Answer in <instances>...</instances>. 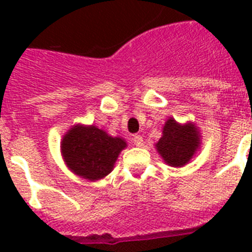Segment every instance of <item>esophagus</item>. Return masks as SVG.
<instances>
[{"mask_svg":"<svg viewBox=\"0 0 252 252\" xmlns=\"http://www.w3.org/2000/svg\"><path fill=\"white\" fill-rule=\"evenodd\" d=\"M132 141H133V144L136 146H142V144H144V138H142L140 134H134L133 138H132Z\"/></svg>","mask_w":252,"mask_h":252,"instance_id":"esophagus-1","label":"esophagus"}]
</instances>
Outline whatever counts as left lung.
I'll use <instances>...</instances> for the list:
<instances>
[{"mask_svg": "<svg viewBox=\"0 0 252 252\" xmlns=\"http://www.w3.org/2000/svg\"><path fill=\"white\" fill-rule=\"evenodd\" d=\"M199 144V132L195 126H180L174 119H168L163 126V136L156 146L167 165L182 167L191 159Z\"/></svg>", "mask_w": 252, "mask_h": 252, "instance_id": "8db88e82", "label": "left lung"}]
</instances>
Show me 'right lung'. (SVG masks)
<instances>
[{"mask_svg":"<svg viewBox=\"0 0 252 252\" xmlns=\"http://www.w3.org/2000/svg\"><path fill=\"white\" fill-rule=\"evenodd\" d=\"M126 146L120 137H111L96 126H76L65 134L61 152L68 167L89 180L108 175L119 153Z\"/></svg>","mask_w":252,"mask_h":252,"instance_id":"right-lung-1","label":"right lung"}]
</instances>
